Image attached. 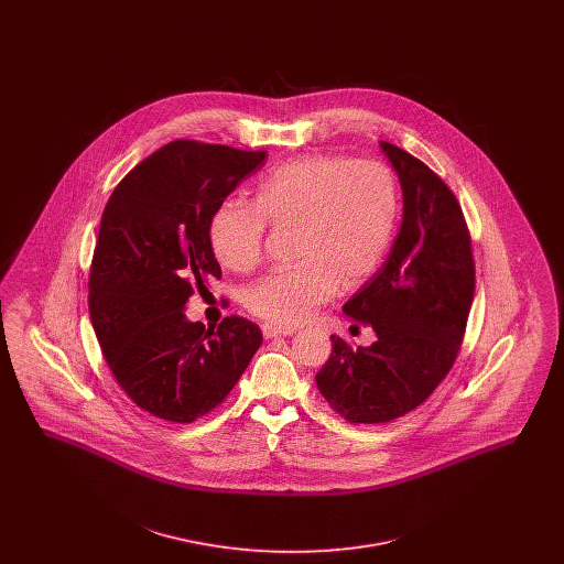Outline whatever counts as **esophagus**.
<instances>
[{
    "label": "esophagus",
    "instance_id": "1",
    "mask_svg": "<svg viewBox=\"0 0 564 564\" xmlns=\"http://www.w3.org/2000/svg\"><path fill=\"white\" fill-rule=\"evenodd\" d=\"M294 332V327H276V325H270V323H262V334H264V338H279V336H292Z\"/></svg>",
    "mask_w": 564,
    "mask_h": 564
}]
</instances>
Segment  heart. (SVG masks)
I'll return each mask as SVG.
<instances>
[{
    "label": "heart",
    "instance_id": "b5f03b06",
    "mask_svg": "<svg viewBox=\"0 0 564 564\" xmlns=\"http://www.w3.org/2000/svg\"><path fill=\"white\" fill-rule=\"evenodd\" d=\"M400 215L393 171L378 161L304 156L270 171L253 205L226 200L215 209L209 242L226 269H256L267 221L297 224L294 269L274 270L245 295L247 308L270 325L292 327L338 294L355 290L382 264Z\"/></svg>",
    "mask_w": 564,
    "mask_h": 564
}]
</instances>
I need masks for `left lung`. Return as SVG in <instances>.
Returning a JSON list of instances; mask_svg holds the SVG:
<instances>
[{"mask_svg":"<svg viewBox=\"0 0 564 564\" xmlns=\"http://www.w3.org/2000/svg\"><path fill=\"white\" fill-rule=\"evenodd\" d=\"M402 186L400 232L382 267L343 311L376 340L332 336L317 387L350 423H389L425 402L455 364L474 302L471 241L455 194L425 162L380 141Z\"/></svg>","mask_w":564,"mask_h":564,"instance_id":"1","label":"left lung"}]
</instances>
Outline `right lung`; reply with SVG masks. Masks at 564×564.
<instances>
[{"label": "right lung", "mask_w": 564, "mask_h": 564, "mask_svg": "<svg viewBox=\"0 0 564 564\" xmlns=\"http://www.w3.org/2000/svg\"><path fill=\"white\" fill-rule=\"evenodd\" d=\"M267 152L171 141L116 186L101 217L88 311L111 375L145 412L192 423L232 391L262 332L242 317L189 322L194 290L221 276L209 242L215 209Z\"/></svg>", "instance_id": "1"}]
</instances>
